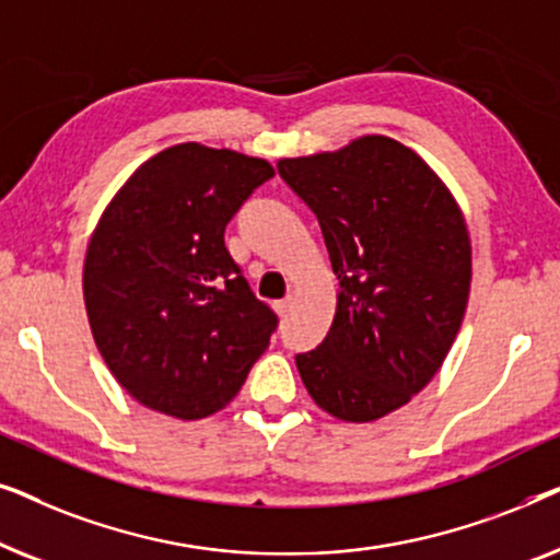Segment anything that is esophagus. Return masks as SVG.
<instances>
[{
    "label": "esophagus",
    "mask_w": 560,
    "mask_h": 560,
    "mask_svg": "<svg viewBox=\"0 0 560 560\" xmlns=\"http://www.w3.org/2000/svg\"><path fill=\"white\" fill-rule=\"evenodd\" d=\"M290 311H293V298H285V301H278V303H275V313H278L280 318H285Z\"/></svg>",
    "instance_id": "34e87169"
}]
</instances>
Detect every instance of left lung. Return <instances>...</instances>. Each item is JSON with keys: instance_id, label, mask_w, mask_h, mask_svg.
Here are the masks:
<instances>
[{"instance_id": "left-lung-1", "label": "left lung", "mask_w": 560, "mask_h": 560, "mask_svg": "<svg viewBox=\"0 0 560 560\" xmlns=\"http://www.w3.org/2000/svg\"><path fill=\"white\" fill-rule=\"evenodd\" d=\"M316 213L339 278L324 343L295 364L313 402L372 423L441 370L471 290V236L441 175L402 142L362 135L334 152L280 158Z\"/></svg>"}]
</instances>
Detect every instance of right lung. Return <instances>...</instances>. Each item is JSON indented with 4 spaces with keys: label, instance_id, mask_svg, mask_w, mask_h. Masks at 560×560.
<instances>
[{
    "label": "right lung",
    "instance_id": "add662e5",
    "mask_svg": "<svg viewBox=\"0 0 560 560\" xmlns=\"http://www.w3.org/2000/svg\"><path fill=\"white\" fill-rule=\"evenodd\" d=\"M265 158L173 144L112 196L83 257V303L98 354L144 408L201 420L226 408L270 347L275 313L224 247Z\"/></svg>",
    "mask_w": 560,
    "mask_h": 560
}]
</instances>
